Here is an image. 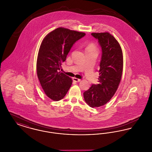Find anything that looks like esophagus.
I'll use <instances>...</instances> for the list:
<instances>
[{"label": "esophagus", "mask_w": 152, "mask_h": 152, "mask_svg": "<svg viewBox=\"0 0 152 152\" xmlns=\"http://www.w3.org/2000/svg\"><path fill=\"white\" fill-rule=\"evenodd\" d=\"M73 80L76 81V82H80L81 80L79 79H77V78H76V77H73Z\"/></svg>", "instance_id": "34e87169"}]
</instances>
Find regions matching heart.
I'll return each instance as SVG.
<instances>
[{
	"instance_id": "1",
	"label": "heart",
	"mask_w": 152,
	"mask_h": 152,
	"mask_svg": "<svg viewBox=\"0 0 152 152\" xmlns=\"http://www.w3.org/2000/svg\"><path fill=\"white\" fill-rule=\"evenodd\" d=\"M87 48H90V49H94L96 50V47L94 44H90L88 46Z\"/></svg>"
}]
</instances>
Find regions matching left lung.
I'll list each match as a JSON object with an SVG mask.
<instances>
[{
    "label": "left lung",
    "instance_id": "obj_1",
    "mask_svg": "<svg viewBox=\"0 0 152 152\" xmlns=\"http://www.w3.org/2000/svg\"><path fill=\"white\" fill-rule=\"evenodd\" d=\"M101 48L98 84H92L83 94L84 100L92 107L107 104L116 93L120 83L123 68V52L116 39L108 32L92 33Z\"/></svg>",
    "mask_w": 152,
    "mask_h": 152
}]
</instances>
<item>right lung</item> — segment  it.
<instances>
[{
    "label": "right lung",
    "instance_id": "1",
    "mask_svg": "<svg viewBox=\"0 0 152 152\" xmlns=\"http://www.w3.org/2000/svg\"><path fill=\"white\" fill-rule=\"evenodd\" d=\"M85 33L60 27L44 37L36 63L38 79L45 94L54 101L63 99L72 85V79L58 72L73 45Z\"/></svg>",
    "mask_w": 152,
    "mask_h": 152
}]
</instances>
